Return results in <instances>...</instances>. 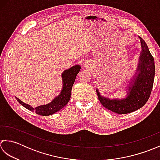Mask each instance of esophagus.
Segmentation results:
<instances>
[{
    "label": "esophagus",
    "mask_w": 160,
    "mask_h": 160,
    "mask_svg": "<svg viewBox=\"0 0 160 160\" xmlns=\"http://www.w3.org/2000/svg\"><path fill=\"white\" fill-rule=\"evenodd\" d=\"M83 67L85 68H86V69H87V68H90V63L88 61H84L83 63Z\"/></svg>",
    "instance_id": "1"
}]
</instances>
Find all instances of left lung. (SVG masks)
Wrapping results in <instances>:
<instances>
[{
  "label": "left lung",
  "mask_w": 160,
  "mask_h": 160,
  "mask_svg": "<svg viewBox=\"0 0 160 160\" xmlns=\"http://www.w3.org/2000/svg\"><path fill=\"white\" fill-rule=\"evenodd\" d=\"M141 43V52L135 73L126 85V96L123 98L103 97L96 88L101 103L111 111L123 115L138 110L147 102L153 86L155 68L154 58L145 41L138 37Z\"/></svg>",
  "instance_id": "8db88e82"
}]
</instances>
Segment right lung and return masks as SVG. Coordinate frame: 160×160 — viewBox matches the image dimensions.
Listing matches in <instances>:
<instances>
[{
    "mask_svg": "<svg viewBox=\"0 0 160 160\" xmlns=\"http://www.w3.org/2000/svg\"><path fill=\"white\" fill-rule=\"evenodd\" d=\"M80 70L81 66L79 65H75V66L68 68V70L63 72L61 74L62 83H63L62 89L59 94L55 97L50 103L34 108L29 104L22 102L21 100L16 97V99L21 103V105L25 107V108L28 109L30 111H35L38 115L43 116L52 115V114L63 108L70 101L72 93V88L76 77L77 74L79 72Z\"/></svg>",
    "mask_w": 160,
    "mask_h": 160,
    "instance_id": "right-lung-1",
    "label": "right lung"
}]
</instances>
